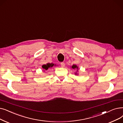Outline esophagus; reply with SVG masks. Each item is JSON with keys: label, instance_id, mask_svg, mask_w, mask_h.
Segmentation results:
<instances>
[{"label": "esophagus", "instance_id": "esophagus-1", "mask_svg": "<svg viewBox=\"0 0 123 123\" xmlns=\"http://www.w3.org/2000/svg\"><path fill=\"white\" fill-rule=\"evenodd\" d=\"M65 65V63H64V62H61V66L62 67H64Z\"/></svg>", "mask_w": 123, "mask_h": 123}]
</instances>
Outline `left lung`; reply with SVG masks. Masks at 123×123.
Returning <instances> with one entry per match:
<instances>
[{
	"label": "left lung",
	"mask_w": 123,
	"mask_h": 123,
	"mask_svg": "<svg viewBox=\"0 0 123 123\" xmlns=\"http://www.w3.org/2000/svg\"><path fill=\"white\" fill-rule=\"evenodd\" d=\"M71 68L73 69H76V72L75 73H74L75 75H78V67L76 65H75V64H73L72 66H71Z\"/></svg>",
	"instance_id": "left-lung-1"
}]
</instances>
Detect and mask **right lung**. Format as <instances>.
I'll list each match as a JSON object with an SVG mask.
<instances>
[{
    "label": "right lung",
    "mask_w": 123,
    "mask_h": 123,
    "mask_svg": "<svg viewBox=\"0 0 123 123\" xmlns=\"http://www.w3.org/2000/svg\"><path fill=\"white\" fill-rule=\"evenodd\" d=\"M56 66V65L54 64H53V63H47L46 64L42 65V67L43 69V71H45L46 70H47L49 68H52L53 66Z\"/></svg>",
    "instance_id": "add662e5"
}]
</instances>
